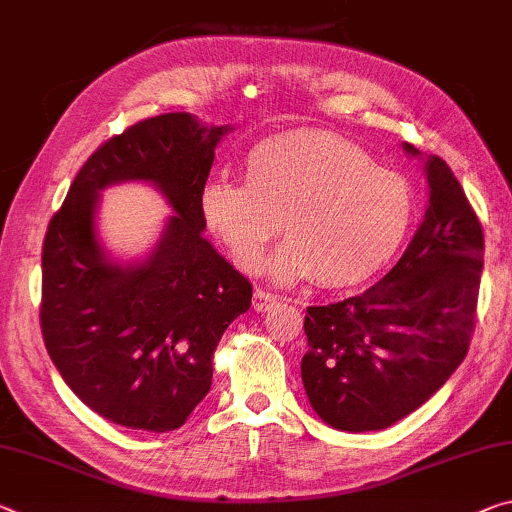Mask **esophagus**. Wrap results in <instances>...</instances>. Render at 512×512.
<instances>
[{
  "label": "esophagus",
  "instance_id": "34e87169",
  "mask_svg": "<svg viewBox=\"0 0 512 512\" xmlns=\"http://www.w3.org/2000/svg\"><path fill=\"white\" fill-rule=\"evenodd\" d=\"M275 305H278V296H273L264 289H255V296H253L255 312H269V310H273Z\"/></svg>",
  "mask_w": 512,
  "mask_h": 512
}]
</instances>
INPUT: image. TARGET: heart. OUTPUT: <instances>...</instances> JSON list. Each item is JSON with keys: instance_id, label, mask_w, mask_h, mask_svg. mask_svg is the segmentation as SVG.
<instances>
[{"instance_id": "heart-1", "label": "heart", "mask_w": 512, "mask_h": 512, "mask_svg": "<svg viewBox=\"0 0 512 512\" xmlns=\"http://www.w3.org/2000/svg\"><path fill=\"white\" fill-rule=\"evenodd\" d=\"M202 218L241 271L271 259L278 282L314 278L323 289H353L399 253L415 216L408 177L380 168L358 143L328 129L300 127L259 141L246 157L243 186L214 180L200 196Z\"/></svg>"}]
</instances>
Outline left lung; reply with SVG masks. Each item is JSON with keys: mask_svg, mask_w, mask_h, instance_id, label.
Listing matches in <instances>:
<instances>
[{"mask_svg": "<svg viewBox=\"0 0 512 512\" xmlns=\"http://www.w3.org/2000/svg\"><path fill=\"white\" fill-rule=\"evenodd\" d=\"M426 177L424 223L394 269L360 296L307 307L300 376L316 415L339 431H383L408 417L472 342L483 227L444 159L428 157Z\"/></svg>", "mask_w": 512, "mask_h": 512, "instance_id": "8db88e82", "label": "left lung"}]
</instances>
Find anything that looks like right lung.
Wrapping results in <instances>:
<instances>
[{"label": "right lung", "instance_id": "right-lung-1", "mask_svg": "<svg viewBox=\"0 0 512 512\" xmlns=\"http://www.w3.org/2000/svg\"><path fill=\"white\" fill-rule=\"evenodd\" d=\"M191 113H161L97 148L43 243L40 330L61 378L97 415L134 431L180 428L212 387L214 351L253 287L205 239L200 196L218 141ZM150 181L176 216L139 265H116L94 230L96 193Z\"/></svg>", "mask_w": 512, "mask_h": 512}]
</instances>
